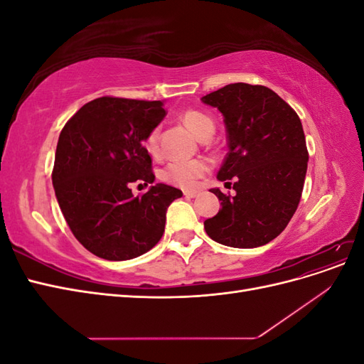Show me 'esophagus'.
Listing matches in <instances>:
<instances>
[{
    "mask_svg": "<svg viewBox=\"0 0 364 364\" xmlns=\"http://www.w3.org/2000/svg\"><path fill=\"white\" fill-rule=\"evenodd\" d=\"M183 196L186 197V199H194V197H197V193L196 191H183Z\"/></svg>",
    "mask_w": 364,
    "mask_h": 364,
    "instance_id": "34e87169",
    "label": "esophagus"
}]
</instances>
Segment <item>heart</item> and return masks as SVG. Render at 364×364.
Segmentation results:
<instances>
[{
  "mask_svg": "<svg viewBox=\"0 0 364 364\" xmlns=\"http://www.w3.org/2000/svg\"><path fill=\"white\" fill-rule=\"evenodd\" d=\"M183 124L193 134L200 138L208 130H214L213 118L200 111H185L182 114ZM146 147L150 153L159 150V127L151 129L146 138ZM209 170V162L205 159H174L165 165L161 171L162 181L179 186L183 190H193L199 183L202 176Z\"/></svg>",
  "mask_w": 364,
  "mask_h": 364,
  "instance_id": "1",
  "label": "heart"
}]
</instances>
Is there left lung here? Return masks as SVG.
<instances>
[{"label":"left lung","instance_id":"obj_1","mask_svg":"<svg viewBox=\"0 0 364 364\" xmlns=\"http://www.w3.org/2000/svg\"><path fill=\"white\" fill-rule=\"evenodd\" d=\"M202 102L223 115L229 151L217 179L235 178V196L213 188L222 209L205 220L220 245H267L289 225L299 205L308 164L302 123L293 109L261 85L230 83Z\"/></svg>","mask_w":364,"mask_h":364}]
</instances>
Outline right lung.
I'll use <instances>...</instances> for the list:
<instances>
[{
  "label": "right lung",
  "mask_w": 364,
  "mask_h": 364,
  "mask_svg": "<svg viewBox=\"0 0 364 364\" xmlns=\"http://www.w3.org/2000/svg\"><path fill=\"white\" fill-rule=\"evenodd\" d=\"M162 102L100 97L77 111L60 132L53 186L60 211L85 249L109 261L136 258L156 246L165 214L182 191L153 183L144 141L165 117ZM141 181V198L129 185Z\"/></svg>",
  "instance_id": "1"
}]
</instances>
